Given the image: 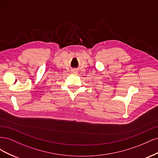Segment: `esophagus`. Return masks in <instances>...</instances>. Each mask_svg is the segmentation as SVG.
I'll use <instances>...</instances> for the list:
<instances>
[{
    "label": "esophagus",
    "mask_w": 158,
    "mask_h": 158,
    "mask_svg": "<svg viewBox=\"0 0 158 158\" xmlns=\"http://www.w3.org/2000/svg\"><path fill=\"white\" fill-rule=\"evenodd\" d=\"M73 73H76V71L74 70V71H73Z\"/></svg>",
    "instance_id": "esophagus-1"
}]
</instances>
